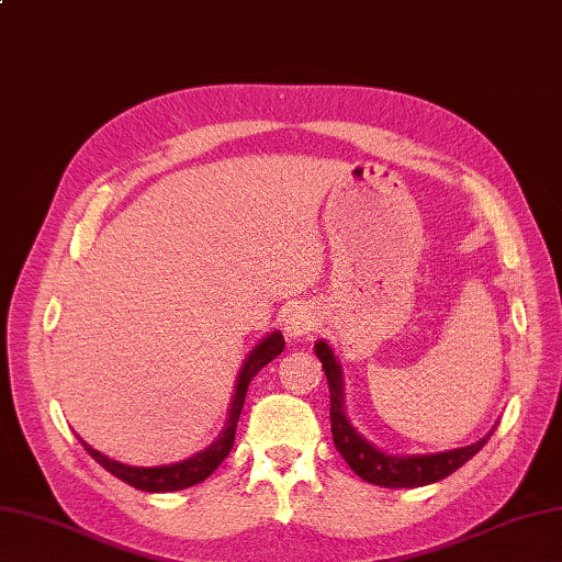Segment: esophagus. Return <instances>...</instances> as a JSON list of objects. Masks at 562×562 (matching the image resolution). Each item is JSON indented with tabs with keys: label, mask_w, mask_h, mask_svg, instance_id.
<instances>
[{
	"label": "esophagus",
	"mask_w": 562,
	"mask_h": 562,
	"mask_svg": "<svg viewBox=\"0 0 562 562\" xmlns=\"http://www.w3.org/2000/svg\"><path fill=\"white\" fill-rule=\"evenodd\" d=\"M314 312L307 305H293L283 314V331L291 338H303L314 331Z\"/></svg>",
	"instance_id": "obj_1"
}]
</instances>
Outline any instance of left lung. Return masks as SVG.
<instances>
[{"mask_svg":"<svg viewBox=\"0 0 562 562\" xmlns=\"http://www.w3.org/2000/svg\"><path fill=\"white\" fill-rule=\"evenodd\" d=\"M314 352L322 362V369L328 381V393H331V434L336 450L350 464V470L362 476L364 482L386 486V488H415L441 482L448 474L460 470L464 462L474 458L484 443L491 439L488 431L484 439L472 446L443 450V453L429 456H393L386 450L369 443L364 436L352 427L346 413V395H344V369L326 340L314 344Z\"/></svg>","mask_w":562,"mask_h":562,"instance_id":"8db88e82","label":"left lung"}]
</instances>
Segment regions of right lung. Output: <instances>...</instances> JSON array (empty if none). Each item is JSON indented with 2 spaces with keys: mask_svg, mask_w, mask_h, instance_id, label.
Segmentation results:
<instances>
[{
  "mask_svg": "<svg viewBox=\"0 0 562 562\" xmlns=\"http://www.w3.org/2000/svg\"><path fill=\"white\" fill-rule=\"evenodd\" d=\"M283 348H285V340L281 331H271L250 350V355L243 360V367L238 372L236 386H234L236 391H234V398H231V407H228L222 434H218L207 448L200 450V453H195L193 458L173 462V464H157V468H133V464H123L119 460H112L109 456L100 453V450H94L83 439L78 441L83 443L88 453L98 460L106 472H112L116 479L131 484L133 488L149 491V494H167V491H181L188 486H195L204 482V479H207L231 453V448H234V441H236L238 417H240L245 393H248L250 381L257 376L259 369L267 367L273 358H279Z\"/></svg>",
  "mask_w": 562,
  "mask_h": 562,
  "instance_id": "add662e5",
  "label": "right lung"
}]
</instances>
